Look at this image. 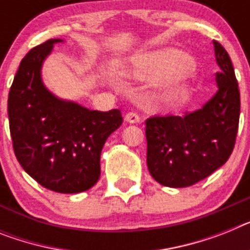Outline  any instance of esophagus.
Returning <instances> with one entry per match:
<instances>
[{"mask_svg": "<svg viewBox=\"0 0 250 250\" xmlns=\"http://www.w3.org/2000/svg\"><path fill=\"white\" fill-rule=\"evenodd\" d=\"M125 120L130 124H136V123H139L140 117L136 112H127V114L125 115Z\"/></svg>", "mask_w": 250, "mask_h": 250, "instance_id": "obj_1", "label": "esophagus"}]
</instances>
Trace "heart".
Instances as JSON below:
<instances>
[{"label":"heart","mask_w":250,"mask_h":250,"mask_svg":"<svg viewBox=\"0 0 250 250\" xmlns=\"http://www.w3.org/2000/svg\"><path fill=\"white\" fill-rule=\"evenodd\" d=\"M192 68L188 55L174 49H157L131 55L124 67V76L131 81L167 80L166 97L168 101H177L186 93L185 81Z\"/></svg>","instance_id":"1"}]
</instances>
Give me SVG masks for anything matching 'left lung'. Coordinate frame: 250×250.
Wrapping results in <instances>:
<instances>
[{"label":"left lung","instance_id":"obj_1","mask_svg":"<svg viewBox=\"0 0 250 250\" xmlns=\"http://www.w3.org/2000/svg\"><path fill=\"white\" fill-rule=\"evenodd\" d=\"M217 91L201 108L183 116L146 119V164L166 187H188L227 163L235 144L240 93L228 52L214 42Z\"/></svg>","mask_w":250,"mask_h":250}]
</instances>
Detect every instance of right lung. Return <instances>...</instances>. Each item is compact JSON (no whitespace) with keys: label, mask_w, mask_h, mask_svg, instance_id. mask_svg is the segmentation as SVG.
<instances>
[{"label":"right lung","mask_w":250,"mask_h":250,"mask_svg":"<svg viewBox=\"0 0 250 250\" xmlns=\"http://www.w3.org/2000/svg\"><path fill=\"white\" fill-rule=\"evenodd\" d=\"M62 39L31 49L8 93L15 155L36 182L59 193L87 191L100 178L104 142L123 124L120 110L102 112L55 96L44 84L42 64Z\"/></svg>","instance_id":"obj_1"}]
</instances>
